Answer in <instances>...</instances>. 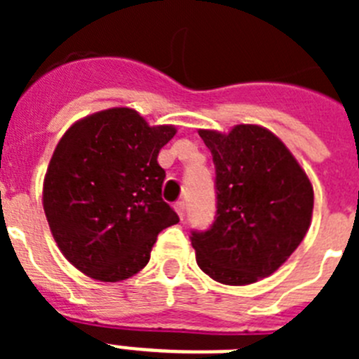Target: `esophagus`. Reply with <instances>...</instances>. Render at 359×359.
Here are the masks:
<instances>
[{"label":"esophagus","instance_id":"1","mask_svg":"<svg viewBox=\"0 0 359 359\" xmlns=\"http://www.w3.org/2000/svg\"><path fill=\"white\" fill-rule=\"evenodd\" d=\"M185 201H177L176 205H174V208H176V212H177V215H180V217H185Z\"/></svg>","mask_w":359,"mask_h":359}]
</instances>
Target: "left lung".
I'll return each mask as SVG.
<instances>
[{
    "label": "left lung",
    "mask_w": 359,
    "mask_h": 359,
    "mask_svg": "<svg viewBox=\"0 0 359 359\" xmlns=\"http://www.w3.org/2000/svg\"><path fill=\"white\" fill-rule=\"evenodd\" d=\"M215 165V217L192 230L199 268L228 286L253 284L277 271L306 237L313 187L290 149L261 126L228 135L201 129Z\"/></svg>",
    "instance_id": "obj_1"
}]
</instances>
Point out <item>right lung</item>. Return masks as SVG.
Listing matches in <instances>:
<instances>
[{"instance_id": "add662e5", "label": "right lung", "mask_w": 359, "mask_h": 359, "mask_svg": "<svg viewBox=\"0 0 359 359\" xmlns=\"http://www.w3.org/2000/svg\"><path fill=\"white\" fill-rule=\"evenodd\" d=\"M176 135L151 128L135 109L113 107L79 120L57 144L43 207L62 255L95 280L133 277L161 230L180 221L161 199L158 152Z\"/></svg>"}]
</instances>
